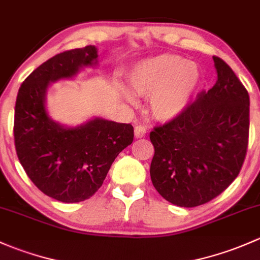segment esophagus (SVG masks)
<instances>
[{
  "mask_svg": "<svg viewBox=\"0 0 260 260\" xmlns=\"http://www.w3.org/2000/svg\"><path fill=\"white\" fill-rule=\"evenodd\" d=\"M134 133H135V138H144L146 134V127L144 125H136L135 129H134Z\"/></svg>",
  "mask_w": 260,
  "mask_h": 260,
  "instance_id": "obj_1",
  "label": "esophagus"
}]
</instances>
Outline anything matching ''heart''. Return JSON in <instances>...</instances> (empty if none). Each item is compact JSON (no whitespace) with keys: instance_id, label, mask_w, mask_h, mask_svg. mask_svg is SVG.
<instances>
[{"instance_id":"obj_1","label":"heart","mask_w":260,"mask_h":260,"mask_svg":"<svg viewBox=\"0 0 260 260\" xmlns=\"http://www.w3.org/2000/svg\"><path fill=\"white\" fill-rule=\"evenodd\" d=\"M127 81L135 95L149 98V109L155 119L170 121L188 106L199 81V70L180 56L164 53L138 63ZM122 92L134 103L131 93Z\"/></svg>"}]
</instances>
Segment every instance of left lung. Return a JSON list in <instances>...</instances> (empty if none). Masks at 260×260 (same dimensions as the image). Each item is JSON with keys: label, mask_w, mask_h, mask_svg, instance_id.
Here are the masks:
<instances>
[{"label": "left lung", "mask_w": 260, "mask_h": 260, "mask_svg": "<svg viewBox=\"0 0 260 260\" xmlns=\"http://www.w3.org/2000/svg\"><path fill=\"white\" fill-rule=\"evenodd\" d=\"M218 80L178 117L150 133L152 185L171 204H205L234 181L249 139V93L225 61L214 56Z\"/></svg>", "instance_id": "obj_1"}]
</instances>
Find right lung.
<instances>
[{
	"label": "right lung",
	"mask_w": 260,
	"mask_h": 260,
	"mask_svg": "<svg viewBox=\"0 0 260 260\" xmlns=\"http://www.w3.org/2000/svg\"><path fill=\"white\" fill-rule=\"evenodd\" d=\"M95 46L57 53L26 77L15 106L13 136L18 160L32 183L47 197L79 203L103 185L115 157L134 140L131 124L104 119L66 129L45 108L47 85L75 76L98 61Z\"/></svg>",
	"instance_id": "obj_1"
}]
</instances>
